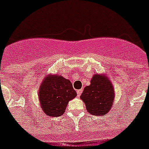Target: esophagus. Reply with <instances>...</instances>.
<instances>
[{"label": "esophagus", "instance_id": "34e87169", "mask_svg": "<svg viewBox=\"0 0 149 149\" xmlns=\"http://www.w3.org/2000/svg\"><path fill=\"white\" fill-rule=\"evenodd\" d=\"M77 94H78V96L79 97L81 95V94H82V90H78L77 91Z\"/></svg>", "mask_w": 149, "mask_h": 149}]
</instances>
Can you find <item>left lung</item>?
Segmentation results:
<instances>
[{
	"mask_svg": "<svg viewBox=\"0 0 149 149\" xmlns=\"http://www.w3.org/2000/svg\"><path fill=\"white\" fill-rule=\"evenodd\" d=\"M80 98L86 111L93 116H103L111 109L115 91L109 79L104 74H95L89 86L84 87Z\"/></svg>",
	"mask_w": 149,
	"mask_h": 149,
	"instance_id": "obj_1",
	"label": "left lung"
}]
</instances>
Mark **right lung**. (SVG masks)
<instances>
[{
    "label": "right lung",
    "instance_id": "add662e5",
    "mask_svg": "<svg viewBox=\"0 0 149 149\" xmlns=\"http://www.w3.org/2000/svg\"><path fill=\"white\" fill-rule=\"evenodd\" d=\"M76 96L72 83L60 74H48L39 86L40 106L49 116H62L68 102Z\"/></svg>",
    "mask_w": 149,
    "mask_h": 149
}]
</instances>
